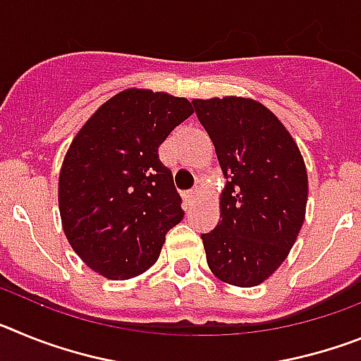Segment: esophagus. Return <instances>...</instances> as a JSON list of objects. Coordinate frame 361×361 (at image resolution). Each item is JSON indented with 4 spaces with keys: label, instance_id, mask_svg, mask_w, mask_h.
<instances>
[{
    "label": "esophagus",
    "instance_id": "1",
    "mask_svg": "<svg viewBox=\"0 0 361 361\" xmlns=\"http://www.w3.org/2000/svg\"><path fill=\"white\" fill-rule=\"evenodd\" d=\"M199 195H200V190H199V188H195V190L186 191V193H184V199H186L188 204H193V202H197Z\"/></svg>",
    "mask_w": 361,
    "mask_h": 361
}]
</instances>
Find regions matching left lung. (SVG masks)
Masks as SVG:
<instances>
[{
  "label": "left lung",
  "instance_id": "8db88e82",
  "mask_svg": "<svg viewBox=\"0 0 361 361\" xmlns=\"http://www.w3.org/2000/svg\"><path fill=\"white\" fill-rule=\"evenodd\" d=\"M228 178L215 229L202 233L206 260L219 280L253 288L291 251L305 219L307 171L279 117L245 97L193 99Z\"/></svg>",
  "mask_w": 361,
  "mask_h": 361
}]
</instances>
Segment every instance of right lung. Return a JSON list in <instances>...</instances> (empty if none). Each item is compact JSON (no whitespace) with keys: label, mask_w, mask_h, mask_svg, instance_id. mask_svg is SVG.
Listing matches in <instances>:
<instances>
[{"label":"right lung","mask_w":361,"mask_h":361,"mask_svg":"<svg viewBox=\"0 0 361 361\" xmlns=\"http://www.w3.org/2000/svg\"><path fill=\"white\" fill-rule=\"evenodd\" d=\"M191 114L188 99L128 88L99 106L70 145L59 173L63 229L99 275L145 273L183 220V199L159 146Z\"/></svg>","instance_id":"right-lung-1"}]
</instances>
